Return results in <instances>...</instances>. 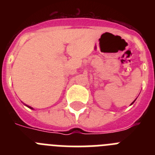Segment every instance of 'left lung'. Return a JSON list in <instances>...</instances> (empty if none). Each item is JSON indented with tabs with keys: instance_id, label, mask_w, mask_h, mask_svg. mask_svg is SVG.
Wrapping results in <instances>:
<instances>
[{
	"instance_id": "left-lung-1",
	"label": "left lung",
	"mask_w": 155,
	"mask_h": 155,
	"mask_svg": "<svg viewBox=\"0 0 155 155\" xmlns=\"http://www.w3.org/2000/svg\"><path fill=\"white\" fill-rule=\"evenodd\" d=\"M136 99H137V98H136ZM136 99H135V100H134V102H132V103H131V104H130V105H133V104H134V102H135V101H136Z\"/></svg>"
}]
</instances>
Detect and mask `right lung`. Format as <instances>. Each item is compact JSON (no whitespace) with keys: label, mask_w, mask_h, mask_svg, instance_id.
I'll return each mask as SVG.
<instances>
[{"label":"right lung","mask_w":155,"mask_h":155,"mask_svg":"<svg viewBox=\"0 0 155 155\" xmlns=\"http://www.w3.org/2000/svg\"><path fill=\"white\" fill-rule=\"evenodd\" d=\"M24 105H26L27 107H28V108H29V109H33V108H32V107H31V106H29V105H25V104H24Z\"/></svg>","instance_id":"right-lung-1"}]
</instances>
